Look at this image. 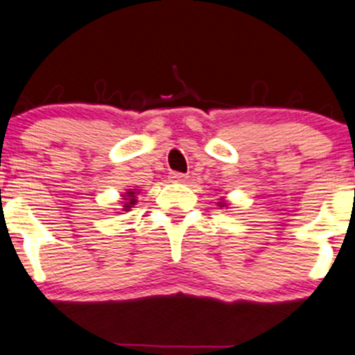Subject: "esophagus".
<instances>
[{
    "label": "esophagus",
    "instance_id": "esophagus-1",
    "mask_svg": "<svg viewBox=\"0 0 355 355\" xmlns=\"http://www.w3.org/2000/svg\"><path fill=\"white\" fill-rule=\"evenodd\" d=\"M169 179L173 182H186L188 181V176H186V174H181V173H171Z\"/></svg>",
    "mask_w": 355,
    "mask_h": 355
}]
</instances>
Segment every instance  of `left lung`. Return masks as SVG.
<instances>
[{
    "label": "left lung",
    "mask_w": 355,
    "mask_h": 355,
    "mask_svg": "<svg viewBox=\"0 0 355 355\" xmlns=\"http://www.w3.org/2000/svg\"><path fill=\"white\" fill-rule=\"evenodd\" d=\"M217 205H219L220 209H223V207H226V209H227V205H230V203L226 202V198H224V196H220V198H219V202H217Z\"/></svg>",
    "instance_id": "obj_1"
}]
</instances>
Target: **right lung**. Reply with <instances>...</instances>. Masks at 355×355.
Returning <instances> with one entry per match:
<instances>
[{
	"instance_id": "1",
	"label": "right lung",
	"mask_w": 355,
	"mask_h": 355,
	"mask_svg": "<svg viewBox=\"0 0 355 355\" xmlns=\"http://www.w3.org/2000/svg\"><path fill=\"white\" fill-rule=\"evenodd\" d=\"M138 195H139V189L138 188L125 189V191L121 195L122 198L119 200V202H121V212H119V214L129 212V210H131L132 207H135L136 203H138Z\"/></svg>"
}]
</instances>
